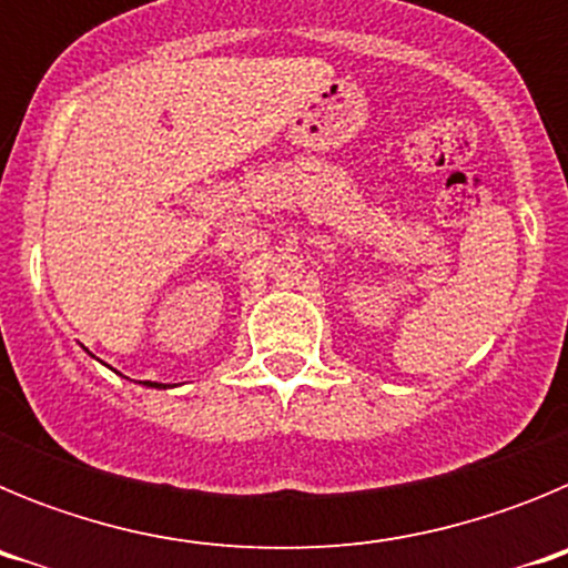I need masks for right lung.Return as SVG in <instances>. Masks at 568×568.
<instances>
[{
	"instance_id": "1",
	"label": "right lung",
	"mask_w": 568,
	"mask_h": 568,
	"mask_svg": "<svg viewBox=\"0 0 568 568\" xmlns=\"http://www.w3.org/2000/svg\"><path fill=\"white\" fill-rule=\"evenodd\" d=\"M148 384H150V381H148ZM150 386H159V384H150Z\"/></svg>"
}]
</instances>
